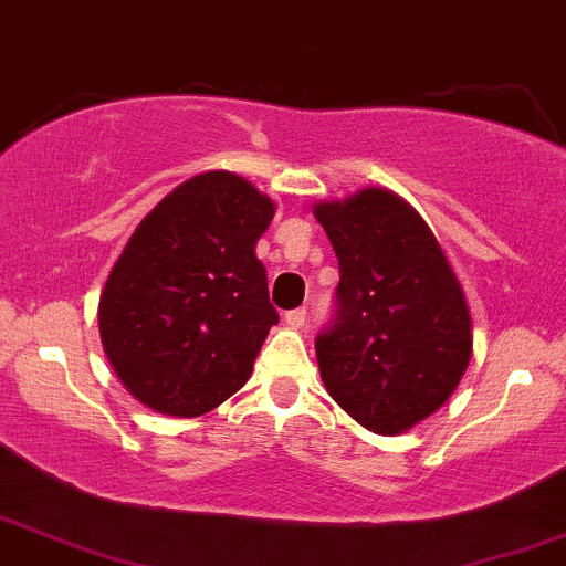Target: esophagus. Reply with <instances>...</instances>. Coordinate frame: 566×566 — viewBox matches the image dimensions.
<instances>
[{"instance_id":"1","label":"esophagus","mask_w":566,"mask_h":566,"mask_svg":"<svg viewBox=\"0 0 566 566\" xmlns=\"http://www.w3.org/2000/svg\"><path fill=\"white\" fill-rule=\"evenodd\" d=\"M284 322H287L290 327H295V331H297V327L306 325V308H293V312L284 314Z\"/></svg>"}]
</instances>
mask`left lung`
<instances>
[{"label":"left lung","instance_id":"obj_1","mask_svg":"<svg viewBox=\"0 0 566 566\" xmlns=\"http://www.w3.org/2000/svg\"><path fill=\"white\" fill-rule=\"evenodd\" d=\"M338 258L333 319L316 335L333 400L370 432L438 411L470 363L473 333L454 271L402 198L363 190L316 207Z\"/></svg>","mask_w":566,"mask_h":566}]
</instances>
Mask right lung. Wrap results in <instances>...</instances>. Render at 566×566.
<instances>
[{"mask_svg": "<svg viewBox=\"0 0 566 566\" xmlns=\"http://www.w3.org/2000/svg\"><path fill=\"white\" fill-rule=\"evenodd\" d=\"M271 220L247 179L209 171L139 222L98 303L104 352L136 400L201 416L244 387L279 322L254 258Z\"/></svg>", "mask_w": 566, "mask_h": 566, "instance_id": "right-lung-1", "label": "right lung"}]
</instances>
